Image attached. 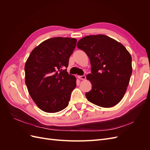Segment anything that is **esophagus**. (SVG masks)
I'll return each instance as SVG.
<instances>
[{"label": "esophagus", "mask_w": 150, "mask_h": 150, "mask_svg": "<svg viewBox=\"0 0 150 150\" xmlns=\"http://www.w3.org/2000/svg\"><path fill=\"white\" fill-rule=\"evenodd\" d=\"M78 79H81V80H84L86 79V76L83 75V76H78Z\"/></svg>", "instance_id": "34e87169"}]
</instances>
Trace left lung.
I'll list each match as a JSON object with an SVG mask.
<instances>
[{"mask_svg":"<svg viewBox=\"0 0 150 150\" xmlns=\"http://www.w3.org/2000/svg\"><path fill=\"white\" fill-rule=\"evenodd\" d=\"M77 47L87 54L91 66V73L86 78L92 89L86 93V98L103 108L116 105L123 98L132 74L129 52L121 43L102 34L86 36Z\"/></svg>","mask_w":150,"mask_h":150,"instance_id":"8db88e82","label":"left lung"}]
</instances>
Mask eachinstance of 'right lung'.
<instances>
[{
  "label": "right lung",
  "instance_id": "obj_1",
  "mask_svg": "<svg viewBox=\"0 0 150 150\" xmlns=\"http://www.w3.org/2000/svg\"><path fill=\"white\" fill-rule=\"evenodd\" d=\"M76 42L74 38L49 39L33 50L25 62V84L30 97L43 111L59 112L69 104L76 79L66 68Z\"/></svg>",
  "mask_w": 150,
  "mask_h": 150
}]
</instances>
